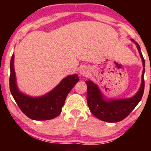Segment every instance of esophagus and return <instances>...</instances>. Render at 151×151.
<instances>
[{"mask_svg":"<svg viewBox=\"0 0 151 151\" xmlns=\"http://www.w3.org/2000/svg\"><path fill=\"white\" fill-rule=\"evenodd\" d=\"M90 71L89 68L86 67H81L79 70V73H80L81 75L84 76V77H86V76L89 75Z\"/></svg>","mask_w":151,"mask_h":151,"instance_id":"1","label":"esophagus"}]
</instances>
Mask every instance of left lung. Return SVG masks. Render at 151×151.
Wrapping results in <instances>:
<instances>
[{"label": "left lung", "instance_id": "obj_1", "mask_svg": "<svg viewBox=\"0 0 151 151\" xmlns=\"http://www.w3.org/2000/svg\"><path fill=\"white\" fill-rule=\"evenodd\" d=\"M131 40L136 45L143 67L141 86L134 96L126 99H108L104 96L97 84L91 80L85 81L87 85L86 99L90 111L95 117L106 122L115 123L122 121L129 115L143 96L145 86L143 79L145 73V60L139 45L133 39H131Z\"/></svg>", "mask_w": 151, "mask_h": 151}]
</instances>
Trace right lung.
Listing matches in <instances>:
<instances>
[{"label": "right lung", "instance_id": "add662e5", "mask_svg": "<svg viewBox=\"0 0 151 151\" xmlns=\"http://www.w3.org/2000/svg\"><path fill=\"white\" fill-rule=\"evenodd\" d=\"M10 90L20 110L27 117L35 121L50 120L62 112L65 99L70 91L79 81L77 74L69 75L45 94L31 96L19 90L14 68V54L10 64Z\"/></svg>", "mask_w": 151, "mask_h": 151}]
</instances>
